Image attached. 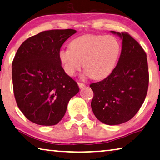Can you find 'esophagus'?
<instances>
[{"instance_id":"1","label":"esophagus","mask_w":160,"mask_h":160,"mask_svg":"<svg viewBox=\"0 0 160 160\" xmlns=\"http://www.w3.org/2000/svg\"><path fill=\"white\" fill-rule=\"evenodd\" d=\"M78 85L79 87V88H83V87H85V84L82 82H78Z\"/></svg>"}]
</instances>
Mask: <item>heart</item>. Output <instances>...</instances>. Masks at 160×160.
<instances>
[{"instance_id": "b5f03b06", "label": "heart", "mask_w": 160, "mask_h": 160, "mask_svg": "<svg viewBox=\"0 0 160 160\" xmlns=\"http://www.w3.org/2000/svg\"><path fill=\"white\" fill-rule=\"evenodd\" d=\"M121 43L111 35H84L73 39L70 48L59 52V58L68 75L82 68L84 76L102 79L115 68L121 53Z\"/></svg>"}]
</instances>
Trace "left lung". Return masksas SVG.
<instances>
[{
  "label": "left lung",
  "instance_id": "left-lung-1",
  "mask_svg": "<svg viewBox=\"0 0 160 160\" xmlns=\"http://www.w3.org/2000/svg\"><path fill=\"white\" fill-rule=\"evenodd\" d=\"M122 39L117 66L108 77L90 84L94 92L91 107L98 120L108 125L129 121L143 103L148 87L146 54L127 32L111 31Z\"/></svg>",
  "mask_w": 160,
  "mask_h": 160
}]
</instances>
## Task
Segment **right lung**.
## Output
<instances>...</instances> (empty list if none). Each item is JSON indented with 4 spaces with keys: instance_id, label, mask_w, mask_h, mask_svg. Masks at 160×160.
I'll return each instance as SVG.
<instances>
[{
    "instance_id": "right-lung-1",
    "label": "right lung",
    "mask_w": 160,
    "mask_h": 160,
    "mask_svg": "<svg viewBox=\"0 0 160 160\" xmlns=\"http://www.w3.org/2000/svg\"><path fill=\"white\" fill-rule=\"evenodd\" d=\"M76 30H52L28 38L12 62V81L17 106L30 122L55 125L66 112L68 103L79 91L65 73L59 52Z\"/></svg>"
}]
</instances>
